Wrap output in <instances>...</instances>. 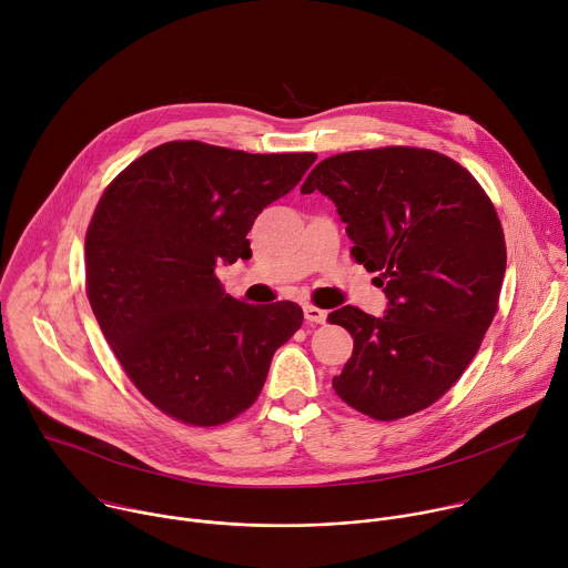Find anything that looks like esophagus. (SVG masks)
<instances>
[{
  "label": "esophagus",
  "instance_id": "34e87169",
  "mask_svg": "<svg viewBox=\"0 0 568 568\" xmlns=\"http://www.w3.org/2000/svg\"><path fill=\"white\" fill-rule=\"evenodd\" d=\"M303 314H305V321H310V323H326V318H328L326 310L314 307V305H303Z\"/></svg>",
  "mask_w": 568,
  "mask_h": 568
}]
</instances>
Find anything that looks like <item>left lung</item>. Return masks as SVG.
I'll list each match as a JSON object with an SVG mask.
<instances>
[{
	"label": "left lung",
	"instance_id": "left-lung-1",
	"mask_svg": "<svg viewBox=\"0 0 568 568\" xmlns=\"http://www.w3.org/2000/svg\"><path fill=\"white\" fill-rule=\"evenodd\" d=\"M312 191L335 202L351 256L388 298L384 316L331 312L353 335L333 388L375 420L427 409L469 366L499 305L506 240L490 197L454 159L404 145L323 159L301 186Z\"/></svg>",
	"mask_w": 568,
	"mask_h": 568
}]
</instances>
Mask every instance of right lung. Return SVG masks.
Instances as JSON below:
<instances>
[{"label": "right lung", "instance_id": "obj_1", "mask_svg": "<svg viewBox=\"0 0 568 568\" xmlns=\"http://www.w3.org/2000/svg\"><path fill=\"white\" fill-rule=\"evenodd\" d=\"M314 159L171 141L105 189L85 237L90 305L128 377L166 416L215 427L250 409L276 348L301 328L296 303L237 301L215 267L252 258L254 220Z\"/></svg>", "mask_w": 568, "mask_h": 568}]
</instances>
